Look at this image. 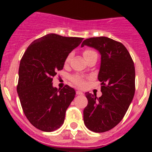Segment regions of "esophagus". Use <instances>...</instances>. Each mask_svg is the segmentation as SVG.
<instances>
[{"label":"esophagus","instance_id":"esophagus-1","mask_svg":"<svg viewBox=\"0 0 152 152\" xmlns=\"http://www.w3.org/2000/svg\"><path fill=\"white\" fill-rule=\"evenodd\" d=\"M76 95H83V92H82V91L77 90V91H76Z\"/></svg>","mask_w":152,"mask_h":152}]
</instances>
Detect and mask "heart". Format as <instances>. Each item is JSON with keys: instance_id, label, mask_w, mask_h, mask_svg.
Instances as JSON below:
<instances>
[{"instance_id": "1", "label": "heart", "mask_w": 152, "mask_h": 152, "mask_svg": "<svg viewBox=\"0 0 152 152\" xmlns=\"http://www.w3.org/2000/svg\"><path fill=\"white\" fill-rule=\"evenodd\" d=\"M96 53L95 52L94 50H90V49H87L83 51V57L85 58V60L88 59L89 57H91L92 55L95 54ZM71 57H72V53H69L67 57L65 58V61H64V63L65 64H69V61H70V60H71ZM72 80L75 83H76V85L80 86V87H83V86L85 85V80H84V79L83 77H81V76H74L73 78H72Z\"/></svg>"}]
</instances>
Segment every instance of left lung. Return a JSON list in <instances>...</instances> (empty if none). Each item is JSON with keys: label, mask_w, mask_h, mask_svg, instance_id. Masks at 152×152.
<instances>
[{"label": "left lung", "mask_w": 152, "mask_h": 152, "mask_svg": "<svg viewBox=\"0 0 152 152\" xmlns=\"http://www.w3.org/2000/svg\"><path fill=\"white\" fill-rule=\"evenodd\" d=\"M90 46L101 54L98 79L102 96L86 92L88 106L83 121L88 129L104 132L114 128L124 118L135 94V67L122 43L107 37L85 39L81 46Z\"/></svg>", "instance_id": "8db88e82"}]
</instances>
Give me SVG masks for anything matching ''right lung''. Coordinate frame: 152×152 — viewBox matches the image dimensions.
Returning <instances> with one entry per match:
<instances>
[{"label": "right lung", "instance_id": "right-lung-1", "mask_svg": "<svg viewBox=\"0 0 152 152\" xmlns=\"http://www.w3.org/2000/svg\"><path fill=\"white\" fill-rule=\"evenodd\" d=\"M83 38L48 34L34 40L20 61L17 92L25 116L44 132H53L64 123L65 112L76 91L65 85L53 87V78L63 69L67 56Z\"/></svg>", "mask_w": 152, "mask_h": 152}]
</instances>
